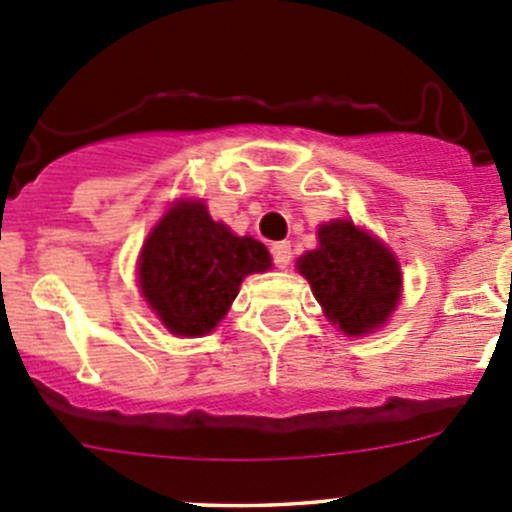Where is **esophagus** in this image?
<instances>
[{
	"mask_svg": "<svg viewBox=\"0 0 512 512\" xmlns=\"http://www.w3.org/2000/svg\"><path fill=\"white\" fill-rule=\"evenodd\" d=\"M272 262H275L280 270H285L289 262H292V245H289V242H275V245H272Z\"/></svg>",
	"mask_w": 512,
	"mask_h": 512,
	"instance_id": "1",
	"label": "esophagus"
}]
</instances>
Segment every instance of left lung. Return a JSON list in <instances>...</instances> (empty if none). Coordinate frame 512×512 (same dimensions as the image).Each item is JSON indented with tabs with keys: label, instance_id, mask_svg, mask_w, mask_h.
Returning a JSON list of instances; mask_svg holds the SVG:
<instances>
[{
	"label": "left lung",
	"instance_id": "obj_1",
	"mask_svg": "<svg viewBox=\"0 0 512 512\" xmlns=\"http://www.w3.org/2000/svg\"><path fill=\"white\" fill-rule=\"evenodd\" d=\"M297 267L329 322L352 337L381 327L399 302V262L352 220L319 227V247L299 257Z\"/></svg>",
	"mask_w": 512,
	"mask_h": 512
}]
</instances>
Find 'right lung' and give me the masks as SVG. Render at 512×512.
I'll return each instance as SVG.
<instances>
[{
	"label": "right lung",
	"instance_id": "add662e5",
	"mask_svg": "<svg viewBox=\"0 0 512 512\" xmlns=\"http://www.w3.org/2000/svg\"><path fill=\"white\" fill-rule=\"evenodd\" d=\"M270 267V252L252 237L215 223L203 203H178L148 235L138 282L160 322L178 337L215 329L252 272Z\"/></svg>",
	"mask_w": 512,
	"mask_h": 512
}]
</instances>
